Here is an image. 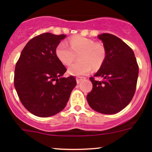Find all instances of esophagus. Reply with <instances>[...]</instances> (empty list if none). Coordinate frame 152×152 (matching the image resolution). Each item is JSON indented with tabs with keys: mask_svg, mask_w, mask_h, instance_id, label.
<instances>
[{
	"mask_svg": "<svg viewBox=\"0 0 152 152\" xmlns=\"http://www.w3.org/2000/svg\"><path fill=\"white\" fill-rule=\"evenodd\" d=\"M82 80V77H76V82H77V84L80 83V82Z\"/></svg>",
	"mask_w": 152,
	"mask_h": 152,
	"instance_id": "34e87169",
	"label": "esophagus"
}]
</instances>
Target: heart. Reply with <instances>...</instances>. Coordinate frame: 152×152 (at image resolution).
<instances>
[{"label": "heart", "mask_w": 152, "mask_h": 152, "mask_svg": "<svg viewBox=\"0 0 152 152\" xmlns=\"http://www.w3.org/2000/svg\"><path fill=\"white\" fill-rule=\"evenodd\" d=\"M69 45L61 42L55 50L57 59L63 65H68L76 59L79 60L68 67V72L75 76H83L90 73L92 68L99 69L104 62L107 50L101 42L90 38L75 36L69 39Z\"/></svg>", "instance_id": "1"}]
</instances>
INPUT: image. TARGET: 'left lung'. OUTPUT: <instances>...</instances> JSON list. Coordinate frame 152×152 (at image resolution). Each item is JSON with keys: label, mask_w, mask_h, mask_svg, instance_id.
Returning <instances> with one entry per match:
<instances>
[{"label": "left lung", "mask_w": 152, "mask_h": 152, "mask_svg": "<svg viewBox=\"0 0 152 152\" xmlns=\"http://www.w3.org/2000/svg\"><path fill=\"white\" fill-rule=\"evenodd\" d=\"M107 56L94 76L90 77L93 89L87 100L92 109L103 114H115L125 108L135 93L139 67L132 49L120 38L102 34ZM95 77L103 79L98 81Z\"/></svg>", "instance_id": "obj_1"}]
</instances>
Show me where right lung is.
Segmentation results:
<instances>
[{
    "label": "right lung",
    "mask_w": 152,
    "mask_h": 152,
    "mask_svg": "<svg viewBox=\"0 0 152 152\" xmlns=\"http://www.w3.org/2000/svg\"><path fill=\"white\" fill-rule=\"evenodd\" d=\"M65 34L43 33L23 49L15 69L14 85L20 100L31 114L49 117L62 111L76 85L73 76L61 77L66 67L55 50Z\"/></svg>",
    "instance_id": "1"
}]
</instances>
